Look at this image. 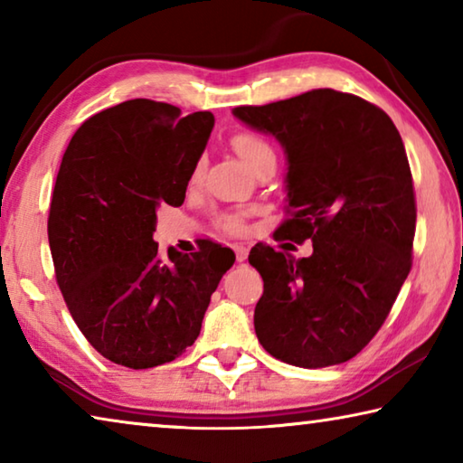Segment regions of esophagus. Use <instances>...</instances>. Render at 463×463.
<instances>
[{"label": "esophagus", "instance_id": "obj_1", "mask_svg": "<svg viewBox=\"0 0 463 463\" xmlns=\"http://www.w3.org/2000/svg\"><path fill=\"white\" fill-rule=\"evenodd\" d=\"M234 253H237V261H239V263H242V261L247 260V249L242 247V245H237V247H234Z\"/></svg>", "mask_w": 463, "mask_h": 463}]
</instances>
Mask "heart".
Segmentation results:
<instances>
[{"instance_id":"b5f03b06","label":"heart","mask_w":463,"mask_h":463,"mask_svg":"<svg viewBox=\"0 0 463 463\" xmlns=\"http://www.w3.org/2000/svg\"><path fill=\"white\" fill-rule=\"evenodd\" d=\"M232 146L249 167H253L257 161L263 159V156H276V155H273V148H271L268 140H265L260 135H255V132H241V135L232 138ZM200 174H202V165L195 167V177H198ZM218 222H221L222 229L231 231V232H239L242 229L241 218L232 216V214L221 216V221H218Z\"/></svg>"}]
</instances>
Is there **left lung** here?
Segmentation results:
<instances>
[{
    "label": "left lung",
    "mask_w": 463,
    "mask_h": 463,
    "mask_svg": "<svg viewBox=\"0 0 463 463\" xmlns=\"http://www.w3.org/2000/svg\"><path fill=\"white\" fill-rule=\"evenodd\" d=\"M232 116L284 148L292 218L278 232L312 241L302 260L250 249L263 278L257 339L307 370L349 362L380 331L411 271L417 206L402 138L383 109L335 90L241 106Z\"/></svg>",
    "instance_id": "8db88e82"
}]
</instances>
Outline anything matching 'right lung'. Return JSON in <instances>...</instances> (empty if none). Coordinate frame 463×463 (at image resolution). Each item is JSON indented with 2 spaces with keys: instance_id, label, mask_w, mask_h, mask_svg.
I'll return each mask as SVG.
<instances>
[{
  "instance_id": "obj_1",
  "label": "right lung",
  "mask_w": 463,
  "mask_h": 463,
  "mask_svg": "<svg viewBox=\"0 0 463 463\" xmlns=\"http://www.w3.org/2000/svg\"><path fill=\"white\" fill-rule=\"evenodd\" d=\"M214 116L128 99L85 120L62 155L49 245L69 312L98 354L146 370L198 339L231 249L195 253L153 241L156 208L182 206Z\"/></svg>"
}]
</instances>
